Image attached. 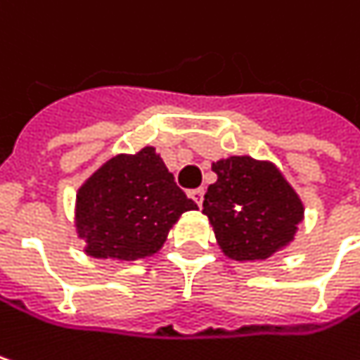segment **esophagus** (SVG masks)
<instances>
[{"label":"esophagus","instance_id":"34e87169","mask_svg":"<svg viewBox=\"0 0 360 360\" xmlns=\"http://www.w3.org/2000/svg\"><path fill=\"white\" fill-rule=\"evenodd\" d=\"M191 198H193L194 202L198 205V207H202V198H205V188H196L191 193Z\"/></svg>","mask_w":360,"mask_h":360}]
</instances>
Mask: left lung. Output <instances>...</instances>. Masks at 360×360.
<instances>
[{
    "label": "left lung",
    "instance_id": "1",
    "mask_svg": "<svg viewBox=\"0 0 360 360\" xmlns=\"http://www.w3.org/2000/svg\"><path fill=\"white\" fill-rule=\"evenodd\" d=\"M202 213L221 252L238 262L266 260L295 240L305 217L301 196L270 160L229 155L213 162Z\"/></svg>",
    "mask_w": 360,
    "mask_h": 360
}]
</instances>
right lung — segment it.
I'll use <instances>...</instances> for the list:
<instances>
[{
  "label": "right lung",
  "mask_w": 360,
  "mask_h": 360,
  "mask_svg": "<svg viewBox=\"0 0 360 360\" xmlns=\"http://www.w3.org/2000/svg\"><path fill=\"white\" fill-rule=\"evenodd\" d=\"M186 211H196V202L147 145L112 155L79 186L73 225L88 256L133 262L158 254Z\"/></svg>",
  "instance_id": "add662e5"
}]
</instances>
